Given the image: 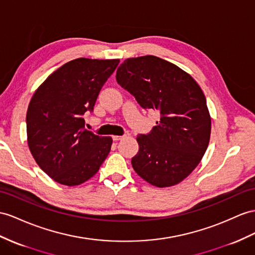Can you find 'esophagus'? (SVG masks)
<instances>
[{"instance_id":"obj_1","label":"esophagus","mask_w":255,"mask_h":255,"mask_svg":"<svg viewBox=\"0 0 255 255\" xmlns=\"http://www.w3.org/2000/svg\"><path fill=\"white\" fill-rule=\"evenodd\" d=\"M125 138V135H113V140L114 141H120L122 139Z\"/></svg>"}]
</instances>
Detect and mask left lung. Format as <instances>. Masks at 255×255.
<instances>
[{"mask_svg": "<svg viewBox=\"0 0 255 255\" xmlns=\"http://www.w3.org/2000/svg\"><path fill=\"white\" fill-rule=\"evenodd\" d=\"M116 81L142 108L160 114L151 133L136 136L134 171L157 187L181 183L210 141L211 117L200 86L178 65L151 55L128 58L117 68Z\"/></svg>", "mask_w": 255, "mask_h": 255, "instance_id": "left-lung-1", "label": "left lung"}]
</instances>
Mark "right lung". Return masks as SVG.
Masks as SVG:
<instances>
[{
	"label": "right lung",
	"instance_id": "obj_1",
	"mask_svg": "<svg viewBox=\"0 0 255 255\" xmlns=\"http://www.w3.org/2000/svg\"><path fill=\"white\" fill-rule=\"evenodd\" d=\"M120 59L77 58L53 72L35 90L27 111V140L36 164L54 181L75 186L99 170L111 136L84 128L102 86Z\"/></svg>",
	"mask_w": 255,
	"mask_h": 255
}]
</instances>
